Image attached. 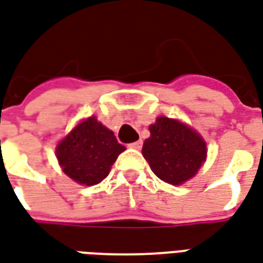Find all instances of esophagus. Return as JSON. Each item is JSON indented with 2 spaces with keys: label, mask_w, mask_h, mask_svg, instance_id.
<instances>
[{
  "label": "esophagus",
  "mask_w": 263,
  "mask_h": 263,
  "mask_svg": "<svg viewBox=\"0 0 263 263\" xmlns=\"http://www.w3.org/2000/svg\"><path fill=\"white\" fill-rule=\"evenodd\" d=\"M141 145H143V141H141V140H139V141H134V143L129 144V147H130V148H136V150H140V148H141Z\"/></svg>",
  "instance_id": "34e87169"
}]
</instances>
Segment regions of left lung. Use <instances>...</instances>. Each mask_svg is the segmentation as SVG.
<instances>
[{"instance_id":"left-lung-1","label":"left lung","mask_w":263,"mask_h":263,"mask_svg":"<svg viewBox=\"0 0 263 263\" xmlns=\"http://www.w3.org/2000/svg\"><path fill=\"white\" fill-rule=\"evenodd\" d=\"M150 133L143 144V155L155 175L171 185H181L195 176L208 153L206 143L195 130L161 116L150 126Z\"/></svg>"}]
</instances>
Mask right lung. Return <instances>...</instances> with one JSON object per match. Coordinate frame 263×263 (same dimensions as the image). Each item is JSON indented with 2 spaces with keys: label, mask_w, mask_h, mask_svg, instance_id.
Returning a JSON list of instances; mask_svg holds the SVG:
<instances>
[{
  "label": "right lung",
  "mask_w": 263,
  "mask_h": 263,
  "mask_svg": "<svg viewBox=\"0 0 263 263\" xmlns=\"http://www.w3.org/2000/svg\"><path fill=\"white\" fill-rule=\"evenodd\" d=\"M124 151L113 132L95 118L84 120L57 145V160L66 175L82 185H97L108 176Z\"/></svg>",
  "instance_id": "obj_1"
}]
</instances>
